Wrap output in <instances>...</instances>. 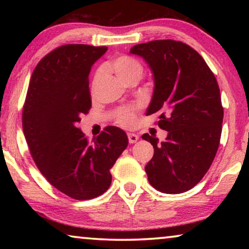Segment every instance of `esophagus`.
I'll use <instances>...</instances> for the list:
<instances>
[{
  "label": "esophagus",
  "mask_w": 249,
  "mask_h": 249,
  "mask_svg": "<svg viewBox=\"0 0 249 249\" xmlns=\"http://www.w3.org/2000/svg\"><path fill=\"white\" fill-rule=\"evenodd\" d=\"M138 139H139L138 135L132 134V132H128V141L130 144H135V142H137Z\"/></svg>",
  "instance_id": "esophagus-1"
}]
</instances>
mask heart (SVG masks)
<instances>
[{"label":"heart","mask_w":249,"mask_h":249,"mask_svg":"<svg viewBox=\"0 0 249 249\" xmlns=\"http://www.w3.org/2000/svg\"><path fill=\"white\" fill-rule=\"evenodd\" d=\"M108 67L113 70V72L117 74V77L122 81V83H125L127 80L135 77L141 78L142 74V64L139 63L137 60H135L134 57H130L127 55H121V56L115 57V59L110 61ZM98 76H100V73H97L96 76H95L94 84L97 81ZM134 120H135V113L132 108L124 107L119 111L118 113L119 124H121L122 125H131L134 124Z\"/></svg>","instance_id":"1"}]
</instances>
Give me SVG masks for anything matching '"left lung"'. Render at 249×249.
Segmentation results:
<instances>
[{
  "label": "left lung",
  "mask_w": 249,
  "mask_h": 249,
  "mask_svg": "<svg viewBox=\"0 0 249 249\" xmlns=\"http://www.w3.org/2000/svg\"><path fill=\"white\" fill-rule=\"evenodd\" d=\"M151 69L154 89L146 115L159 113L164 142L144 134L154 155L145 166L159 192L181 194L198 183L219 148L223 107L219 85L202 56L172 39L152 40L130 49Z\"/></svg>",
  "instance_id": "left-lung-1"
}]
</instances>
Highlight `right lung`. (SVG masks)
Segmentation results:
<instances>
[{
    "mask_svg": "<svg viewBox=\"0 0 249 249\" xmlns=\"http://www.w3.org/2000/svg\"><path fill=\"white\" fill-rule=\"evenodd\" d=\"M107 46L69 44L44 56L32 74L22 128L37 168L51 185L78 200L111 185L110 170L128 146L127 134L107 127L89 142L78 128L91 107L88 77Z\"/></svg>",
    "mask_w": 249,
    "mask_h": 249,
    "instance_id": "obj_1",
    "label": "right lung"
}]
</instances>
